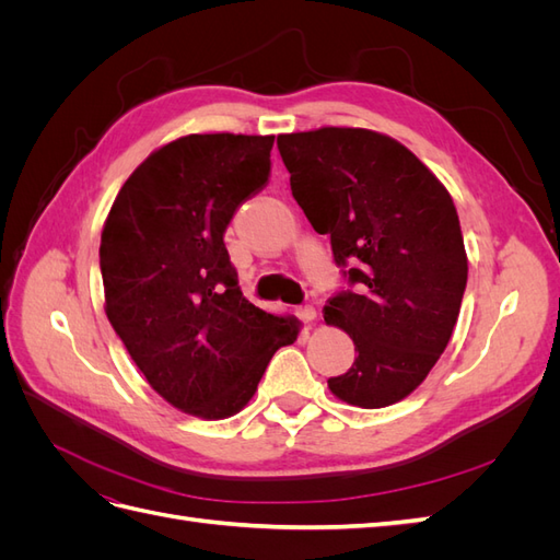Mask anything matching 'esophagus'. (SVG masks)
<instances>
[{
	"mask_svg": "<svg viewBox=\"0 0 560 560\" xmlns=\"http://www.w3.org/2000/svg\"><path fill=\"white\" fill-rule=\"evenodd\" d=\"M296 315L303 319V322H313L317 317V311L313 306H301L296 308Z\"/></svg>",
	"mask_w": 560,
	"mask_h": 560,
	"instance_id": "esophagus-1",
	"label": "esophagus"
}]
</instances>
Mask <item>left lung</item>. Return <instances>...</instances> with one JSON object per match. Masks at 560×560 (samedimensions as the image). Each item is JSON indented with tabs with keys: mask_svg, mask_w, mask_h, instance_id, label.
<instances>
[{
	"mask_svg": "<svg viewBox=\"0 0 560 560\" xmlns=\"http://www.w3.org/2000/svg\"><path fill=\"white\" fill-rule=\"evenodd\" d=\"M292 196L354 290L327 301L325 322L354 343L331 393L383 409L428 378L460 313L467 254L446 186L409 149L366 128L278 135Z\"/></svg>",
	"mask_w": 560,
	"mask_h": 560,
	"instance_id": "obj_1",
	"label": "left lung"
}]
</instances>
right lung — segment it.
<instances>
[{"label": "right lung", "mask_w": 560, "mask_h": 560, "mask_svg": "<svg viewBox=\"0 0 560 560\" xmlns=\"http://www.w3.org/2000/svg\"><path fill=\"white\" fill-rule=\"evenodd\" d=\"M276 135H186L149 154L100 241L105 313L147 383L206 420L238 413L301 322L249 303L224 231L261 191Z\"/></svg>", "instance_id": "1"}]
</instances>
